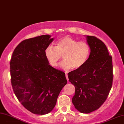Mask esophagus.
<instances>
[{
    "label": "esophagus",
    "mask_w": 124,
    "mask_h": 124,
    "mask_svg": "<svg viewBox=\"0 0 124 124\" xmlns=\"http://www.w3.org/2000/svg\"><path fill=\"white\" fill-rule=\"evenodd\" d=\"M65 76H66V79H67V81H68V80H69V79H68V74H65Z\"/></svg>",
    "instance_id": "34e87169"
}]
</instances>
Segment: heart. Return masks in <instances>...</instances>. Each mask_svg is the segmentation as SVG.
Wrapping results in <instances>:
<instances>
[{"label": "heart", "mask_w": 124, "mask_h": 124, "mask_svg": "<svg viewBox=\"0 0 124 124\" xmlns=\"http://www.w3.org/2000/svg\"><path fill=\"white\" fill-rule=\"evenodd\" d=\"M91 53V48L87 42L78 41L65 36L56 42L55 48L49 46L45 49V55L50 65L57 66L62 56L64 61L61 66L64 70H79L87 62Z\"/></svg>", "instance_id": "b5f03b06"}]
</instances>
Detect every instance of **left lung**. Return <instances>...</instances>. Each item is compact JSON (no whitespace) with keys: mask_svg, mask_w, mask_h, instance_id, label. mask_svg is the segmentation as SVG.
Returning a JSON list of instances; mask_svg holds the SVG:
<instances>
[{"mask_svg":"<svg viewBox=\"0 0 124 124\" xmlns=\"http://www.w3.org/2000/svg\"><path fill=\"white\" fill-rule=\"evenodd\" d=\"M91 48L87 62L79 70L68 74L69 81L75 85L72 103L82 113L98 109L106 100L113 83L112 57L106 46L94 36H87Z\"/></svg>","mask_w":124,"mask_h":124,"instance_id":"1","label":"left lung"}]
</instances>
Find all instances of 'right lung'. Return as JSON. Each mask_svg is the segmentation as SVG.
I'll return each mask as SVG.
<instances>
[{"label": "right lung", "mask_w": 124, "mask_h": 124, "mask_svg": "<svg viewBox=\"0 0 124 124\" xmlns=\"http://www.w3.org/2000/svg\"><path fill=\"white\" fill-rule=\"evenodd\" d=\"M42 35L23 40L15 48L11 59V82L21 104L32 113L44 115L56 104L66 85L65 73L49 65L45 49L54 39Z\"/></svg>", "instance_id": "add662e5"}]
</instances>
